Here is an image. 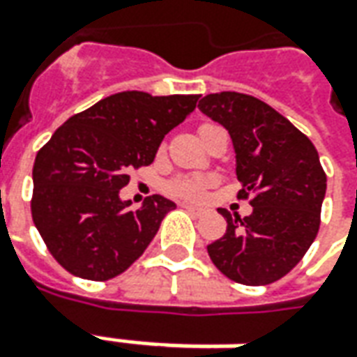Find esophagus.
Instances as JSON below:
<instances>
[{
	"label": "esophagus",
	"instance_id": "obj_1",
	"mask_svg": "<svg viewBox=\"0 0 357 357\" xmlns=\"http://www.w3.org/2000/svg\"><path fill=\"white\" fill-rule=\"evenodd\" d=\"M181 207L189 213H193V215H203V209L197 207V205H191V203H181Z\"/></svg>",
	"mask_w": 357,
	"mask_h": 357
}]
</instances>
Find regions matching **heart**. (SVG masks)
<instances>
[{"label":"heart","instance_id":"obj_1","mask_svg":"<svg viewBox=\"0 0 357 357\" xmlns=\"http://www.w3.org/2000/svg\"><path fill=\"white\" fill-rule=\"evenodd\" d=\"M215 183V178L211 176H183V178H176L166 185V191L169 195L185 201H199L203 199L205 191Z\"/></svg>","mask_w":357,"mask_h":357}]
</instances>
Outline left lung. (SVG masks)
<instances>
[{
    "instance_id": "obj_1",
    "label": "left lung",
    "mask_w": 357,
    "mask_h": 357,
    "mask_svg": "<svg viewBox=\"0 0 357 357\" xmlns=\"http://www.w3.org/2000/svg\"><path fill=\"white\" fill-rule=\"evenodd\" d=\"M199 109L229 130L236 154L238 197L252 193V215L227 219L225 236L207 246L211 260L229 280L268 285L289 273L321 227L326 174L309 138L258 97L220 91Z\"/></svg>"
}]
</instances>
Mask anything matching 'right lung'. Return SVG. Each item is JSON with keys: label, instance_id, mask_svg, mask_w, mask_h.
I'll list each match as a JSON object with an SVG mask.
<instances>
[{"label": "right lung", "instance_id": "add662e5", "mask_svg": "<svg viewBox=\"0 0 357 357\" xmlns=\"http://www.w3.org/2000/svg\"><path fill=\"white\" fill-rule=\"evenodd\" d=\"M197 99L121 91L68 119L38 150L31 213L64 270L105 281L142 256L176 203L152 195L130 211L119 191L130 181V169L154 162L160 142Z\"/></svg>", "mask_w": 357, "mask_h": 357}]
</instances>
